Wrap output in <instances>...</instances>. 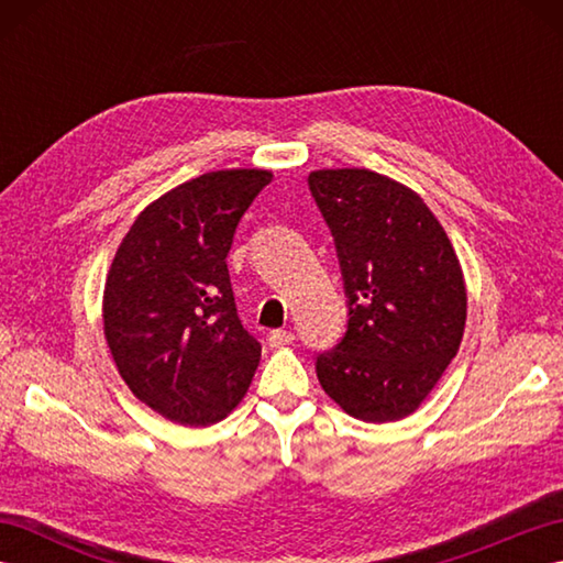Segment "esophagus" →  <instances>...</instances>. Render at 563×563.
I'll use <instances>...</instances> for the list:
<instances>
[{"label":"esophagus","mask_w":563,"mask_h":563,"mask_svg":"<svg viewBox=\"0 0 563 563\" xmlns=\"http://www.w3.org/2000/svg\"><path fill=\"white\" fill-rule=\"evenodd\" d=\"M295 341V333L292 331H285V329H275L268 333V345L271 349H283V345H290Z\"/></svg>","instance_id":"1"}]
</instances>
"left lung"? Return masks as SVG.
Listing matches in <instances>:
<instances>
[{
  "mask_svg": "<svg viewBox=\"0 0 563 563\" xmlns=\"http://www.w3.org/2000/svg\"><path fill=\"white\" fill-rule=\"evenodd\" d=\"M309 190L336 244L349 324L317 355L345 413L389 423L413 413L460 351L466 290L457 254L423 198L369 169H321Z\"/></svg>",
  "mask_w": 563,
  "mask_h": 563,
  "instance_id": "left-lung-1",
  "label": "left lung"
}]
</instances>
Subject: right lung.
<instances>
[{"label":"right lung","mask_w":563,"mask_h":563,"mask_svg":"<svg viewBox=\"0 0 563 563\" xmlns=\"http://www.w3.org/2000/svg\"><path fill=\"white\" fill-rule=\"evenodd\" d=\"M271 178L266 169L190 178L142 210L115 251L106 341L130 391L169 421H222L256 373L261 343L236 314L227 254Z\"/></svg>","instance_id":"1"}]
</instances>
